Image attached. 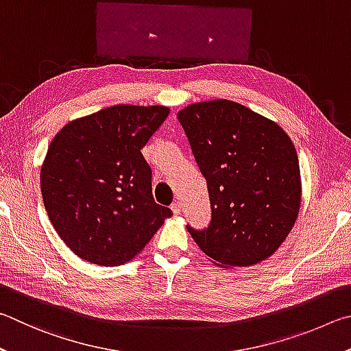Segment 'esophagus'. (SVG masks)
I'll use <instances>...</instances> for the list:
<instances>
[{
    "label": "esophagus",
    "instance_id": "obj_1",
    "mask_svg": "<svg viewBox=\"0 0 351 351\" xmlns=\"http://www.w3.org/2000/svg\"><path fill=\"white\" fill-rule=\"evenodd\" d=\"M171 210H172V213L179 216V214L182 213V204H180V202H176V204H172L171 205Z\"/></svg>",
    "mask_w": 351,
    "mask_h": 351
}]
</instances>
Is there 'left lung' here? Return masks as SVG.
<instances>
[{
	"instance_id": "left-lung-1",
	"label": "left lung",
	"mask_w": 351,
	"mask_h": 351,
	"mask_svg": "<svg viewBox=\"0 0 351 351\" xmlns=\"http://www.w3.org/2000/svg\"><path fill=\"white\" fill-rule=\"evenodd\" d=\"M204 174L211 223L188 226L200 250L222 267L268 259L293 230L300 208L296 147L278 123L243 104L211 100L177 114Z\"/></svg>"
}]
</instances>
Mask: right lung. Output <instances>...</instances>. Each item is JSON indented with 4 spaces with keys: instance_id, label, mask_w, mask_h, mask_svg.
<instances>
[{
    "instance_id": "1",
    "label": "right lung",
    "mask_w": 351,
    "mask_h": 351,
    "mask_svg": "<svg viewBox=\"0 0 351 351\" xmlns=\"http://www.w3.org/2000/svg\"><path fill=\"white\" fill-rule=\"evenodd\" d=\"M169 108L117 104L67 123L49 145L41 195L67 248L83 261H132L166 217L154 202L152 171L141 154Z\"/></svg>"
}]
</instances>
